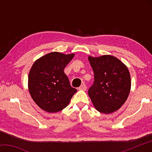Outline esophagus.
<instances>
[{
    "instance_id": "34e87169",
    "label": "esophagus",
    "mask_w": 152,
    "mask_h": 152,
    "mask_svg": "<svg viewBox=\"0 0 152 152\" xmlns=\"http://www.w3.org/2000/svg\"><path fill=\"white\" fill-rule=\"evenodd\" d=\"M87 87L85 84H82V85L79 87V90H81V91H86Z\"/></svg>"
}]
</instances>
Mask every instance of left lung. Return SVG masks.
Here are the masks:
<instances>
[{
	"label": "left lung",
	"mask_w": 152,
	"mask_h": 152,
	"mask_svg": "<svg viewBox=\"0 0 152 152\" xmlns=\"http://www.w3.org/2000/svg\"><path fill=\"white\" fill-rule=\"evenodd\" d=\"M94 80L88 94L98 111H116L125 103L131 90L129 72L119 59L110 55L88 57Z\"/></svg>",
	"instance_id": "1"
}]
</instances>
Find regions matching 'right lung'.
Wrapping results in <instances>:
<instances>
[{
  "mask_svg": "<svg viewBox=\"0 0 152 152\" xmlns=\"http://www.w3.org/2000/svg\"><path fill=\"white\" fill-rule=\"evenodd\" d=\"M74 56V53L51 52L33 64L28 78L29 91L35 103L45 111H60L77 92L64 72Z\"/></svg>",
  "mask_w": 152,
  "mask_h": 152,
  "instance_id": "1",
  "label": "right lung"
}]
</instances>
